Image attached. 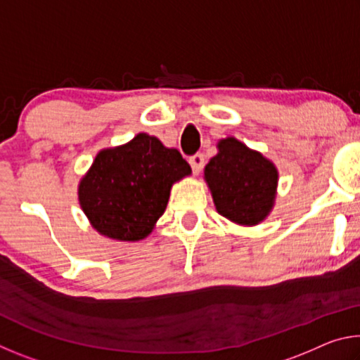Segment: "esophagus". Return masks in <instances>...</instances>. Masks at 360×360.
<instances>
[{
  "label": "esophagus",
  "mask_w": 360,
  "mask_h": 360,
  "mask_svg": "<svg viewBox=\"0 0 360 360\" xmlns=\"http://www.w3.org/2000/svg\"><path fill=\"white\" fill-rule=\"evenodd\" d=\"M188 163H191L193 173L198 174L203 169V167H205V157L202 154H195V155H192L191 158H188Z\"/></svg>",
  "instance_id": "esophagus-1"
}]
</instances>
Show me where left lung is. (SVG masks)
Returning <instances> with one entry per match:
<instances>
[{
	"instance_id": "1",
	"label": "left lung",
	"mask_w": 360,
	"mask_h": 360,
	"mask_svg": "<svg viewBox=\"0 0 360 360\" xmlns=\"http://www.w3.org/2000/svg\"><path fill=\"white\" fill-rule=\"evenodd\" d=\"M205 179L219 214L236 224H259L275 202V165L235 138L219 143V154L205 167Z\"/></svg>"
}]
</instances>
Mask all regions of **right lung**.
<instances>
[{"label":"right lung","mask_w":360,"mask_h":360,"mask_svg":"<svg viewBox=\"0 0 360 360\" xmlns=\"http://www.w3.org/2000/svg\"><path fill=\"white\" fill-rule=\"evenodd\" d=\"M191 174L181 152L139 133L95 157L79 184V202L101 235L120 241L148 236L163 214L173 182Z\"/></svg>","instance_id":"obj_1"}]
</instances>
